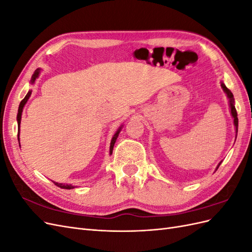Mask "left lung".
I'll return each instance as SVG.
<instances>
[{
	"label": "left lung",
	"mask_w": 252,
	"mask_h": 252,
	"mask_svg": "<svg viewBox=\"0 0 252 252\" xmlns=\"http://www.w3.org/2000/svg\"><path fill=\"white\" fill-rule=\"evenodd\" d=\"M220 86H222V88H223V90H224V93L226 94V95H227V97H228V100H229L230 113H231V116H232V118H233V124H234V127H235V138H236V134H238L239 120H238V113H236V110H235V107H234V98H233V94H232L231 91L225 86V84H224L223 82H220ZM220 163H222V162H220L219 165L217 166V169L219 168V166L220 165ZM217 169H216V170H217Z\"/></svg>",
	"instance_id": "left-lung-1"
}]
</instances>
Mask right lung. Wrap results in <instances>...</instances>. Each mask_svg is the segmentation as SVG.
Wrapping results in <instances>:
<instances>
[{
	"instance_id": "right-lung-1",
	"label": "right lung",
	"mask_w": 252,
	"mask_h": 252,
	"mask_svg": "<svg viewBox=\"0 0 252 252\" xmlns=\"http://www.w3.org/2000/svg\"><path fill=\"white\" fill-rule=\"evenodd\" d=\"M40 72H41V69H40V68H37V69L34 71V73L32 74V80H30V84H34L35 80H36L37 78H39ZM30 95H32V90L28 91V94H27L26 96L21 101L20 106H19L18 116H17V121H18V141H19V144H20V124H21V119H22V112H23V108H24V106H25V104L27 103V101H28V98L30 97ZM122 126H123V125H122ZM122 126L118 129L117 132L114 133L113 136H112V140H111V143H110V148H109V154H110V155L112 154L114 143H116V141H117V139H118V136H119V133H120L121 130H122ZM53 183H55V184H56L58 187L63 188V189H72V188H74V186H72L71 184H63V183H57V182H53Z\"/></svg>"
}]
</instances>
